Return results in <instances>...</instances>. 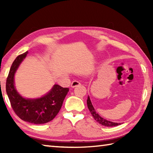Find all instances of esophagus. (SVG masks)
I'll use <instances>...</instances> for the list:
<instances>
[{"label": "esophagus", "mask_w": 153, "mask_h": 153, "mask_svg": "<svg viewBox=\"0 0 153 153\" xmlns=\"http://www.w3.org/2000/svg\"><path fill=\"white\" fill-rule=\"evenodd\" d=\"M80 84H80V82L79 81H77V80H74V81L71 82V88H75V87H76L77 86H79Z\"/></svg>", "instance_id": "esophagus-1"}]
</instances>
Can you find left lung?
<instances>
[{
    "instance_id": "1",
    "label": "left lung",
    "mask_w": 153,
    "mask_h": 153,
    "mask_svg": "<svg viewBox=\"0 0 153 153\" xmlns=\"http://www.w3.org/2000/svg\"><path fill=\"white\" fill-rule=\"evenodd\" d=\"M87 105H88V107L89 111H90L92 115L93 116V117H94V120L97 121L98 123L101 124V125H102V126H107V127L117 126H119L121 124L120 123H115V122H113V121H108L107 120H105V119L102 118L101 116H100L99 115H98V113L97 112V111H96L94 107H93L89 96L88 97V99H87Z\"/></svg>"
}]
</instances>
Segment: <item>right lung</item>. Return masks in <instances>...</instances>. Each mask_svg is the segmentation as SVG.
Instances as JSON below:
<instances>
[{"label":"right lung","instance_id":"1","mask_svg":"<svg viewBox=\"0 0 153 153\" xmlns=\"http://www.w3.org/2000/svg\"><path fill=\"white\" fill-rule=\"evenodd\" d=\"M27 51L17 56L13 63L6 82V91L15 114L22 120L33 124L48 123L60 111L68 88L55 84L47 94L38 98H25L15 87L14 77L18 67L27 56Z\"/></svg>","mask_w":153,"mask_h":153}]
</instances>
